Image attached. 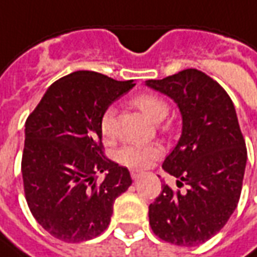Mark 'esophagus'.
<instances>
[{"mask_svg": "<svg viewBox=\"0 0 257 257\" xmlns=\"http://www.w3.org/2000/svg\"><path fill=\"white\" fill-rule=\"evenodd\" d=\"M131 176H132V179L136 180V179H139L140 176H142V172H140V171H136V169H132V171H131Z\"/></svg>", "mask_w": 257, "mask_h": 257, "instance_id": "obj_1", "label": "esophagus"}]
</instances>
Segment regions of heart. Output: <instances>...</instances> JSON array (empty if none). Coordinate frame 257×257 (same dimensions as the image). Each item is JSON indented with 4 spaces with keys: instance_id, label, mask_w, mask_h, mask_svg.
I'll return each mask as SVG.
<instances>
[{
    "instance_id": "heart-1",
    "label": "heart",
    "mask_w": 257,
    "mask_h": 257,
    "mask_svg": "<svg viewBox=\"0 0 257 257\" xmlns=\"http://www.w3.org/2000/svg\"><path fill=\"white\" fill-rule=\"evenodd\" d=\"M132 104L139 108L142 114L153 122H160L167 117L169 111L168 103L161 96L154 93H140L132 99ZM114 115L115 111L108 107L100 118V131L104 138L111 139L114 136ZM161 147L158 145H126L117 153V161L123 167L132 169H143L150 167L158 157L161 156Z\"/></svg>"
}]
</instances>
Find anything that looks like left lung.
Instances as JSON below:
<instances>
[{
	"mask_svg": "<svg viewBox=\"0 0 257 257\" xmlns=\"http://www.w3.org/2000/svg\"><path fill=\"white\" fill-rule=\"evenodd\" d=\"M146 85L169 96L182 114V136L162 164L178 187L162 184L149 206L151 230L179 246H197L220 231L237 208L246 147L232 100L220 85L187 68Z\"/></svg>",
	"mask_w": 257,
	"mask_h": 257,
	"instance_id": "1",
	"label": "left lung"
}]
</instances>
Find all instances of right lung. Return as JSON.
<instances>
[{
    "label": "right lung",
    "instance_id": "add662e5",
    "mask_svg": "<svg viewBox=\"0 0 257 257\" xmlns=\"http://www.w3.org/2000/svg\"><path fill=\"white\" fill-rule=\"evenodd\" d=\"M135 86L95 71H74L53 82L25 129L22 175L36 220L64 242L106 230L114 201L132 184L129 171L104 156L100 118ZM106 173L101 182L96 173Z\"/></svg>",
    "mask_w": 257,
    "mask_h": 257
}]
</instances>
